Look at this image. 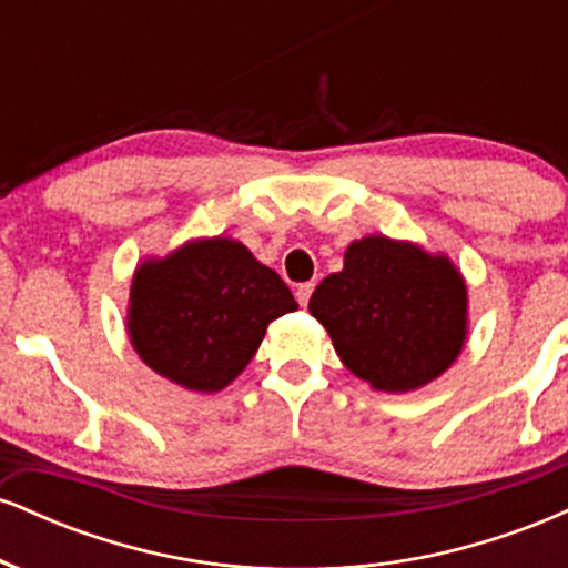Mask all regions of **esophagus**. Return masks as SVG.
Segmentation results:
<instances>
[{
  "mask_svg": "<svg viewBox=\"0 0 568 568\" xmlns=\"http://www.w3.org/2000/svg\"><path fill=\"white\" fill-rule=\"evenodd\" d=\"M312 291H315V285H312V283L296 285V302L302 304V306L310 304V296H312Z\"/></svg>",
  "mask_w": 568,
  "mask_h": 568,
  "instance_id": "1",
  "label": "esophagus"
}]
</instances>
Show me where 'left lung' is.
Returning a JSON list of instances; mask_svg holds the SVG:
<instances>
[{
    "instance_id": "left-lung-1",
    "label": "left lung",
    "mask_w": 568,
    "mask_h": 568,
    "mask_svg": "<svg viewBox=\"0 0 568 568\" xmlns=\"http://www.w3.org/2000/svg\"><path fill=\"white\" fill-rule=\"evenodd\" d=\"M467 283L446 253L366 234L317 285L312 317L336 355L379 393H414L454 366L470 334Z\"/></svg>"
}]
</instances>
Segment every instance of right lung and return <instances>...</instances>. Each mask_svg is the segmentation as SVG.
I'll list each match as a JSON object with an SVG mask.
<instances>
[{
	"label": "right lung",
	"instance_id": "obj_1",
	"mask_svg": "<svg viewBox=\"0 0 568 568\" xmlns=\"http://www.w3.org/2000/svg\"><path fill=\"white\" fill-rule=\"evenodd\" d=\"M298 310L288 285L234 237H194L135 266L128 336L162 379L219 393L243 374L266 325Z\"/></svg>",
	"mask_w": 568,
	"mask_h": 568
}]
</instances>
